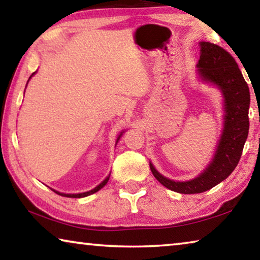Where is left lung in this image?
Returning a JSON list of instances; mask_svg holds the SVG:
<instances>
[{
  "label": "left lung",
  "instance_id": "left-lung-1",
  "mask_svg": "<svg viewBox=\"0 0 260 260\" xmlns=\"http://www.w3.org/2000/svg\"><path fill=\"white\" fill-rule=\"evenodd\" d=\"M199 73L203 80L213 82L225 96V126L217 152L208 169L200 177L177 182L150 170L162 186L180 193H199L209 190L235 170L249 133L250 93L239 65L230 52L211 42H201Z\"/></svg>",
  "mask_w": 260,
  "mask_h": 260
}]
</instances>
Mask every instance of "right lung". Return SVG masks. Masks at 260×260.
<instances>
[{
	"mask_svg": "<svg viewBox=\"0 0 260 260\" xmlns=\"http://www.w3.org/2000/svg\"><path fill=\"white\" fill-rule=\"evenodd\" d=\"M34 74V73H33ZM32 74V76H33ZM120 136H121V134L119 135V138H118V140L120 139ZM118 140H117V142H118ZM110 177V175H109ZM109 177L104 180L103 182H101L98 187H95L93 190H89V191H86V192H81V193H60V192H58V191H55L56 193H58V195H60V196H65V197H72V199H80V197H86V196H88V195H91V193H94V192H96V191H99L101 188H103L105 184H107V182L109 181Z\"/></svg>",
	"mask_w": 260,
	"mask_h": 260,
	"instance_id": "add662e5",
	"label": "right lung"
}]
</instances>
